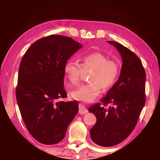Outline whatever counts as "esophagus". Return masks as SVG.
<instances>
[{
  "label": "esophagus",
  "instance_id": "34e87169",
  "mask_svg": "<svg viewBox=\"0 0 160 160\" xmlns=\"http://www.w3.org/2000/svg\"><path fill=\"white\" fill-rule=\"evenodd\" d=\"M88 112V109L85 107V105L82 104H79V113L80 114H85Z\"/></svg>",
  "mask_w": 160,
  "mask_h": 160
}]
</instances>
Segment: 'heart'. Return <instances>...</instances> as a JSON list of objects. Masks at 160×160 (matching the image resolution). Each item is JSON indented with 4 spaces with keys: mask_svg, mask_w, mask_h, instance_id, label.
Wrapping results in <instances>:
<instances>
[{
    "mask_svg": "<svg viewBox=\"0 0 160 160\" xmlns=\"http://www.w3.org/2000/svg\"><path fill=\"white\" fill-rule=\"evenodd\" d=\"M83 68H92L90 75L91 82L81 84L70 92L72 98L82 102H92L99 95L102 88H110L115 83L120 72V67L116 61L109 60L105 54L94 52L82 56ZM82 66L72 59L64 66V72L70 82L75 84L80 79Z\"/></svg>",
    "mask_w": 160,
    "mask_h": 160,
    "instance_id": "b5f03b06",
    "label": "heart"
}]
</instances>
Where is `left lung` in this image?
<instances>
[{
    "label": "left lung",
    "instance_id": "1",
    "mask_svg": "<svg viewBox=\"0 0 160 160\" xmlns=\"http://www.w3.org/2000/svg\"><path fill=\"white\" fill-rule=\"evenodd\" d=\"M122 58L120 76L101 103L89 109L97 122L90 129L92 141L102 147H112L123 141L136 126L145 103L146 75L142 62L128 48L113 41ZM112 105L108 109L107 104Z\"/></svg>",
    "mask_w": 160,
    "mask_h": 160
}]
</instances>
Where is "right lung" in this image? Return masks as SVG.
<instances>
[{"label":"right lung","instance_id":"add662e5","mask_svg":"<svg viewBox=\"0 0 160 160\" xmlns=\"http://www.w3.org/2000/svg\"><path fill=\"white\" fill-rule=\"evenodd\" d=\"M82 47L72 38L53 34L33 43L22 59L16 99L29 133L42 144L61 142L78 112L77 101H57L67 97L65 64Z\"/></svg>","mask_w":160,"mask_h":160}]
</instances>
